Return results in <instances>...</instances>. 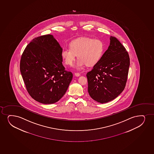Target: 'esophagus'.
<instances>
[{
	"label": "esophagus",
	"mask_w": 154,
	"mask_h": 154,
	"mask_svg": "<svg viewBox=\"0 0 154 154\" xmlns=\"http://www.w3.org/2000/svg\"><path fill=\"white\" fill-rule=\"evenodd\" d=\"M75 75L77 77H78L80 76V74L79 72H75Z\"/></svg>",
	"instance_id": "esophagus-1"
}]
</instances>
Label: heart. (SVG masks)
<instances>
[{
  "instance_id": "obj_1",
  "label": "heart",
  "mask_w": 154,
  "mask_h": 154,
  "mask_svg": "<svg viewBox=\"0 0 154 154\" xmlns=\"http://www.w3.org/2000/svg\"><path fill=\"white\" fill-rule=\"evenodd\" d=\"M70 48H64L62 57L65 63L72 65L77 54L78 60L75 67L81 69L85 65L93 66L100 61L105 51V45L102 40L91 38H80L69 44Z\"/></svg>"
}]
</instances>
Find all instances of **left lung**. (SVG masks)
Here are the masks:
<instances>
[{"label": "left lung", "mask_w": 154, "mask_h": 154, "mask_svg": "<svg viewBox=\"0 0 154 154\" xmlns=\"http://www.w3.org/2000/svg\"><path fill=\"white\" fill-rule=\"evenodd\" d=\"M130 57L125 48L115 37L100 61L87 72L88 91L92 99L101 103L118 97L125 87Z\"/></svg>", "instance_id": "obj_1"}]
</instances>
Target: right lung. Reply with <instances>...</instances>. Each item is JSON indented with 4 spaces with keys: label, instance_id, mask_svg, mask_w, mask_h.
<instances>
[{
    "label": "right lung",
    "instance_id": "1",
    "mask_svg": "<svg viewBox=\"0 0 154 154\" xmlns=\"http://www.w3.org/2000/svg\"><path fill=\"white\" fill-rule=\"evenodd\" d=\"M62 48L51 35L39 36L27 45L20 61V71L27 91L37 102L49 104L66 93L72 72L62 64Z\"/></svg>",
    "mask_w": 154,
    "mask_h": 154
}]
</instances>
